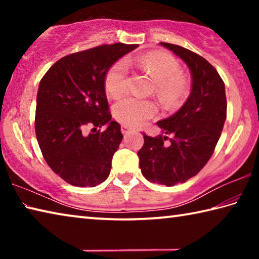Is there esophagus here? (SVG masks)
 I'll return each mask as SVG.
<instances>
[{
    "mask_svg": "<svg viewBox=\"0 0 259 259\" xmlns=\"http://www.w3.org/2000/svg\"><path fill=\"white\" fill-rule=\"evenodd\" d=\"M121 130H122V134L123 135H129L130 133H133V129H130L128 125H122L121 126Z\"/></svg>",
    "mask_w": 259,
    "mask_h": 259,
    "instance_id": "obj_1",
    "label": "esophagus"
}]
</instances>
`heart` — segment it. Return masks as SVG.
<instances>
[{
	"label": "heart",
	"mask_w": 259,
	"mask_h": 259,
	"mask_svg": "<svg viewBox=\"0 0 259 259\" xmlns=\"http://www.w3.org/2000/svg\"><path fill=\"white\" fill-rule=\"evenodd\" d=\"M135 64L155 82V94L165 106L174 107L182 102L188 90L187 78L179 73L178 61L165 52H150L136 59H121L108 69L105 88L111 97H119L128 89L129 65ZM114 116L121 123L140 126L156 113V106L150 100L125 97L114 106Z\"/></svg>",
	"instance_id": "obj_1"
}]
</instances>
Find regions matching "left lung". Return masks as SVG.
<instances>
[{
    "instance_id": "obj_1",
    "label": "left lung",
    "mask_w": 259,
    "mask_h": 259,
    "mask_svg": "<svg viewBox=\"0 0 259 259\" xmlns=\"http://www.w3.org/2000/svg\"><path fill=\"white\" fill-rule=\"evenodd\" d=\"M160 45L190 69L191 94L174 115L156 122L164 136L143 134L144 145L138 157L140 170L148 182L174 186L194 177L211 157L225 123L227 104L225 84L211 64L183 47L165 42Z\"/></svg>"
}]
</instances>
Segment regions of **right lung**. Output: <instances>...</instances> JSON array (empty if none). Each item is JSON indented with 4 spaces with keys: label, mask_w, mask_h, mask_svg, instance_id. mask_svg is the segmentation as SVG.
Returning a JSON list of instances; mask_svg holds the SVG:
<instances>
[{
    "label": "right lung",
    "mask_w": 259,
    "mask_h": 259,
    "mask_svg": "<svg viewBox=\"0 0 259 259\" xmlns=\"http://www.w3.org/2000/svg\"><path fill=\"white\" fill-rule=\"evenodd\" d=\"M137 45L115 43L68 55L42 77L36 96L35 133L45 160L73 186L105 182L123 135L112 120L105 77L112 65ZM88 125L107 126L87 134Z\"/></svg>",
    "instance_id": "obj_1"
}]
</instances>
